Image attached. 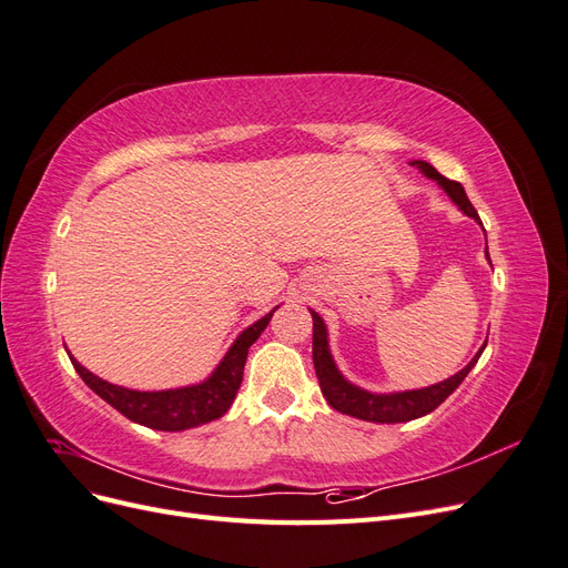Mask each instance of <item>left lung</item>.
<instances>
[{"label":"left lung","mask_w":568,"mask_h":568,"mask_svg":"<svg viewBox=\"0 0 568 568\" xmlns=\"http://www.w3.org/2000/svg\"><path fill=\"white\" fill-rule=\"evenodd\" d=\"M412 165L419 168V173H424L426 178H432L445 194L453 199V203L457 209L474 217L478 225H480V217L474 211L471 201L464 194V186L459 182H453L448 178H443L434 165H428L426 161H412ZM486 257L490 263V255L486 248ZM313 315V363H315V372H317V379H320V388L322 395L326 398L334 409L343 412V415H351L357 419H365V422H376V424H398V422H409V419H419L428 412H434L448 395L464 382V376L471 372V367L478 363L480 348L474 357L471 363L459 369L455 376L445 382H438L434 386H426V388H415V390H398V393H372L359 388L355 384H351L346 376H343L334 363L332 351H329V334H326V324L324 320L311 311Z\"/></svg>","instance_id":"1"}]
</instances>
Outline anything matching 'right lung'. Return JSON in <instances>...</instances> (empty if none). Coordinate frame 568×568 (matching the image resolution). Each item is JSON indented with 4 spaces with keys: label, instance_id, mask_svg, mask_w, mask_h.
I'll return each instance as SVG.
<instances>
[{
    "label": "right lung",
    "instance_id": "1",
    "mask_svg": "<svg viewBox=\"0 0 568 568\" xmlns=\"http://www.w3.org/2000/svg\"><path fill=\"white\" fill-rule=\"evenodd\" d=\"M274 311H270L265 317L253 322L248 329L239 334L225 357L220 359V365L213 369V374L201 384L168 390H132L99 379L97 374L84 369L73 355L71 363L82 376V382L130 422L156 428V432H184V428H194L220 419L232 407L236 390L244 379L248 348L265 332Z\"/></svg>",
    "mask_w": 568,
    "mask_h": 568
}]
</instances>
